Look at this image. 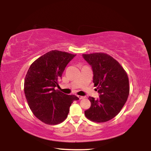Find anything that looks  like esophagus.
<instances>
[{"label": "esophagus", "mask_w": 151, "mask_h": 151, "mask_svg": "<svg viewBox=\"0 0 151 151\" xmlns=\"http://www.w3.org/2000/svg\"><path fill=\"white\" fill-rule=\"evenodd\" d=\"M78 97L79 98V99H84V98H85V96H78Z\"/></svg>", "instance_id": "esophagus-1"}]
</instances>
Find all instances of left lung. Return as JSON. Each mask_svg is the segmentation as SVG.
I'll return each instance as SVG.
<instances>
[{"label":"left lung","instance_id":"8db88e82","mask_svg":"<svg viewBox=\"0 0 151 151\" xmlns=\"http://www.w3.org/2000/svg\"><path fill=\"white\" fill-rule=\"evenodd\" d=\"M91 66L93 83L99 98L89 97L91 105L85 111L86 118L96 122H104L118 114L129 94V82L126 71L118 61L106 53L83 54Z\"/></svg>","mask_w":151,"mask_h":151}]
</instances>
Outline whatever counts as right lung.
I'll return each mask as SVG.
<instances>
[{
    "mask_svg": "<svg viewBox=\"0 0 151 151\" xmlns=\"http://www.w3.org/2000/svg\"><path fill=\"white\" fill-rule=\"evenodd\" d=\"M76 55L51 50L30 65L25 76L24 91L34 115L47 124H57L66 119L75 95H67L58 90V80L68 63Z\"/></svg>",
    "mask_w": 151,
    "mask_h": 151,
    "instance_id": "1",
    "label": "right lung"
}]
</instances>
